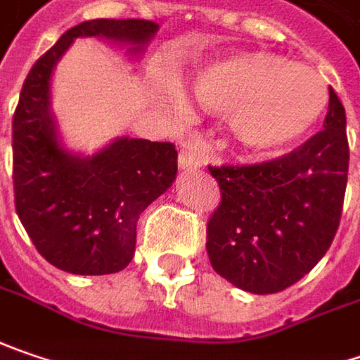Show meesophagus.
<instances>
[{
  "label": "esophagus",
  "mask_w": 360,
  "mask_h": 360,
  "mask_svg": "<svg viewBox=\"0 0 360 360\" xmlns=\"http://www.w3.org/2000/svg\"><path fill=\"white\" fill-rule=\"evenodd\" d=\"M200 164H202L200 155L192 148H182L180 153H178V166L182 170H196V168H200Z\"/></svg>",
  "instance_id": "esophagus-1"
}]
</instances>
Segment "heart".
Instances as JSON below:
<instances>
[{
	"label": "heart",
	"mask_w": 360,
	"mask_h": 360,
	"mask_svg": "<svg viewBox=\"0 0 360 360\" xmlns=\"http://www.w3.org/2000/svg\"><path fill=\"white\" fill-rule=\"evenodd\" d=\"M192 89L207 107L231 115L241 146L265 155L300 141L328 103L316 70L265 52L207 64L192 77Z\"/></svg>",
	"instance_id": "heart-1"
}]
</instances>
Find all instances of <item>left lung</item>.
I'll return each mask as SVG.
<instances>
[{"instance_id": "1", "label": "left lung", "mask_w": 360, "mask_h": 360, "mask_svg": "<svg viewBox=\"0 0 360 360\" xmlns=\"http://www.w3.org/2000/svg\"><path fill=\"white\" fill-rule=\"evenodd\" d=\"M221 205L207 225L212 269L253 294H276L302 279L338 231L347 174V115L330 86L324 129L276 160L208 166Z\"/></svg>"}]
</instances>
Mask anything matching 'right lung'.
Instances as JSON below:
<instances>
[{
  "label": "right lung",
  "mask_w": 360,
  "mask_h": 360,
  "mask_svg": "<svg viewBox=\"0 0 360 360\" xmlns=\"http://www.w3.org/2000/svg\"><path fill=\"white\" fill-rule=\"evenodd\" d=\"M150 20H89L66 30L27 72L11 123L15 212L38 253L79 276H105L134 259L139 214L170 188L178 152L170 141L121 137L93 158L58 143L50 77L81 36L129 42L139 52L158 32Z\"/></svg>",
  "instance_id": "right-lung-1"
}]
</instances>
